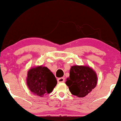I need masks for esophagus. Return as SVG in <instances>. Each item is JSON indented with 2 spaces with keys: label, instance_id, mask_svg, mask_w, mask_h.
<instances>
[{
  "label": "esophagus",
  "instance_id": "34e87169",
  "mask_svg": "<svg viewBox=\"0 0 121 121\" xmlns=\"http://www.w3.org/2000/svg\"><path fill=\"white\" fill-rule=\"evenodd\" d=\"M57 82L58 83H59V82H65V79H64V78H59L57 79Z\"/></svg>",
  "mask_w": 121,
  "mask_h": 121
}]
</instances>
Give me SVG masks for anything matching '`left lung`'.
<instances>
[{
	"label": "left lung",
	"mask_w": 121,
	"mask_h": 121,
	"mask_svg": "<svg viewBox=\"0 0 121 121\" xmlns=\"http://www.w3.org/2000/svg\"><path fill=\"white\" fill-rule=\"evenodd\" d=\"M97 75L90 67L82 65H74L71 67L69 78L65 84L73 95L84 97L96 87Z\"/></svg>",
	"instance_id": "1"
}]
</instances>
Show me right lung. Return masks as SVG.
<instances>
[{
	"mask_svg": "<svg viewBox=\"0 0 121 121\" xmlns=\"http://www.w3.org/2000/svg\"><path fill=\"white\" fill-rule=\"evenodd\" d=\"M26 82L33 94L42 97L51 93L57 84L54 74L48 68L42 65L32 68L28 71Z\"/></svg>",
	"mask_w": 121,
	"mask_h": 121,
	"instance_id": "obj_1",
	"label": "right lung"
}]
</instances>
